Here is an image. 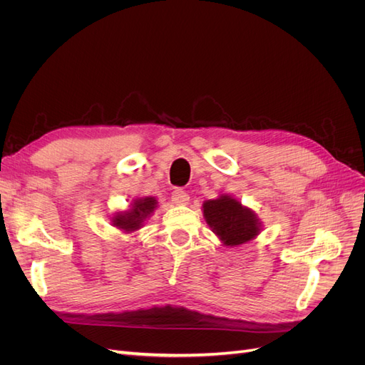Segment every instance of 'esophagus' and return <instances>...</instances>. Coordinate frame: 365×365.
<instances>
[{"instance_id":"1","label":"esophagus","mask_w":365,"mask_h":365,"mask_svg":"<svg viewBox=\"0 0 365 365\" xmlns=\"http://www.w3.org/2000/svg\"><path fill=\"white\" fill-rule=\"evenodd\" d=\"M189 200H190V196L187 195V192H184L182 189H176L172 193V201L176 205H187L189 204Z\"/></svg>"}]
</instances>
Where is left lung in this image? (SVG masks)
Returning <instances> with one entry per match:
<instances>
[{"label": "left lung", "instance_id": "8db88e82", "mask_svg": "<svg viewBox=\"0 0 365 365\" xmlns=\"http://www.w3.org/2000/svg\"><path fill=\"white\" fill-rule=\"evenodd\" d=\"M202 212L205 222L225 247L244 245L256 239L262 230L257 215L230 195L205 201Z\"/></svg>", "mask_w": 365, "mask_h": 365}]
</instances>
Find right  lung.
Instances as JSON below:
<instances>
[{
    "label": "right lung",
    "instance_id": "right-lung-1",
    "mask_svg": "<svg viewBox=\"0 0 365 365\" xmlns=\"http://www.w3.org/2000/svg\"><path fill=\"white\" fill-rule=\"evenodd\" d=\"M158 207V201L153 196L137 197L132 201L130 207L125 212H118L113 216V225L125 233H134L145 224V220L153 213Z\"/></svg>",
    "mask_w": 365,
    "mask_h": 365
}]
</instances>
